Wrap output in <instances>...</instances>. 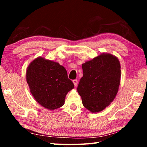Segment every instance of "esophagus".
Returning <instances> with one entry per match:
<instances>
[{
	"mask_svg": "<svg viewBox=\"0 0 147 147\" xmlns=\"http://www.w3.org/2000/svg\"><path fill=\"white\" fill-rule=\"evenodd\" d=\"M73 83H74V85L75 86H76L77 85H78V82L77 80H74L73 81Z\"/></svg>",
	"mask_w": 147,
	"mask_h": 147,
	"instance_id": "obj_1",
	"label": "esophagus"
}]
</instances>
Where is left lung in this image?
Segmentation results:
<instances>
[{
    "instance_id": "8db88e82",
    "label": "left lung",
    "mask_w": 147,
    "mask_h": 147,
    "mask_svg": "<svg viewBox=\"0 0 147 147\" xmlns=\"http://www.w3.org/2000/svg\"><path fill=\"white\" fill-rule=\"evenodd\" d=\"M83 76L77 91L84 107L93 113L104 110L114 100L121 81L119 59L109 53H102L82 64Z\"/></svg>"
}]
</instances>
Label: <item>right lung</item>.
Returning <instances> with one entry per match:
<instances>
[{
	"label": "right lung",
	"mask_w": 147,
	"mask_h": 147,
	"mask_svg": "<svg viewBox=\"0 0 147 147\" xmlns=\"http://www.w3.org/2000/svg\"><path fill=\"white\" fill-rule=\"evenodd\" d=\"M26 76L34 98L50 111L61 107L67 93L74 88L65 67L42 57L35 59L29 64Z\"/></svg>",
	"instance_id": "obj_1"
}]
</instances>
